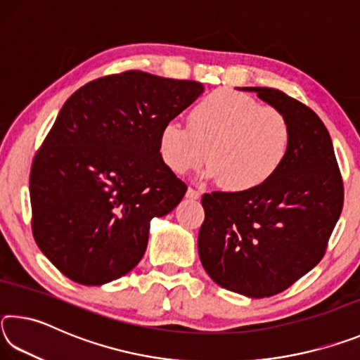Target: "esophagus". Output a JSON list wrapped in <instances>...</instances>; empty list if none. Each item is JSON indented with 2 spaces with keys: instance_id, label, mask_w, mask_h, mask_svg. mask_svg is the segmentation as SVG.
Returning <instances> with one entry per match:
<instances>
[{
  "instance_id": "34e87169",
  "label": "esophagus",
  "mask_w": 360,
  "mask_h": 360,
  "mask_svg": "<svg viewBox=\"0 0 360 360\" xmlns=\"http://www.w3.org/2000/svg\"><path fill=\"white\" fill-rule=\"evenodd\" d=\"M186 197L191 198V200H198L200 197H202V193H200L198 191H195V188H192V187H188Z\"/></svg>"
}]
</instances>
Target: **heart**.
Segmentation results:
<instances>
[{
  "label": "heart",
  "mask_w": 360,
  "mask_h": 360,
  "mask_svg": "<svg viewBox=\"0 0 360 360\" xmlns=\"http://www.w3.org/2000/svg\"><path fill=\"white\" fill-rule=\"evenodd\" d=\"M292 130L285 115L251 95L219 89L188 114V127L169 120L158 135L162 160L187 174L208 160V178L230 192H251L270 182L289 155Z\"/></svg>",
  "instance_id": "heart-1"
}]
</instances>
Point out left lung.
Instances as JSON below:
<instances>
[{
  "mask_svg": "<svg viewBox=\"0 0 360 360\" xmlns=\"http://www.w3.org/2000/svg\"><path fill=\"white\" fill-rule=\"evenodd\" d=\"M243 90L288 117L289 155L260 188L203 195L198 254L221 288L264 298L290 288L324 257L345 192L330 135L313 109L276 89Z\"/></svg>",
  "mask_w": 360,
  "mask_h": 360,
  "instance_id": "1",
  "label": "left lung"
}]
</instances>
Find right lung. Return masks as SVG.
Returning <instances> with one entry per match:
<instances>
[{
	"label": "right lung",
	"mask_w": 360,
	"mask_h": 360,
	"mask_svg": "<svg viewBox=\"0 0 360 360\" xmlns=\"http://www.w3.org/2000/svg\"><path fill=\"white\" fill-rule=\"evenodd\" d=\"M202 94L200 82L125 71L66 100L30 174L34 241L66 278L101 285L143 259L150 219L187 191L158 135Z\"/></svg>",
	"instance_id": "right-lung-1"
}]
</instances>
